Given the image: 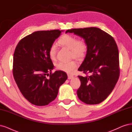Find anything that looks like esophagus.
I'll return each mask as SVG.
<instances>
[{
	"instance_id": "34e87169",
	"label": "esophagus",
	"mask_w": 132,
	"mask_h": 132,
	"mask_svg": "<svg viewBox=\"0 0 132 132\" xmlns=\"http://www.w3.org/2000/svg\"><path fill=\"white\" fill-rule=\"evenodd\" d=\"M73 78V76L71 75H68V79H71Z\"/></svg>"
}]
</instances>
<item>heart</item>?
<instances>
[{"label": "heart", "mask_w": 132, "mask_h": 132, "mask_svg": "<svg viewBox=\"0 0 132 132\" xmlns=\"http://www.w3.org/2000/svg\"><path fill=\"white\" fill-rule=\"evenodd\" d=\"M59 44L63 47L70 49V57L80 60L86 56L87 52V45L83 40L78 39L70 35H63L58 41ZM56 54V46L53 44L49 50V55L51 59H54ZM77 65L74 61L67 62H60L56 64V69L68 73H73Z\"/></svg>", "instance_id": "obj_1"}]
</instances>
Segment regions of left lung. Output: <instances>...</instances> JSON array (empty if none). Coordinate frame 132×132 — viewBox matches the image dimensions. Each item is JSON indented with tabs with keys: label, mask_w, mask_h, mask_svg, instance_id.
Segmentation results:
<instances>
[{
	"label": "left lung",
	"mask_w": 132,
	"mask_h": 132,
	"mask_svg": "<svg viewBox=\"0 0 132 132\" xmlns=\"http://www.w3.org/2000/svg\"><path fill=\"white\" fill-rule=\"evenodd\" d=\"M84 39L87 52L78 71L89 76H78L80 86L78 98L87 104L93 105L105 100L115 87L120 76L119 53L113 38L96 27L68 29Z\"/></svg>",
	"instance_id": "8db88e82"
}]
</instances>
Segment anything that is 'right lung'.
<instances>
[{
	"label": "right lung",
	"instance_id": "add662e5",
	"mask_svg": "<svg viewBox=\"0 0 132 132\" xmlns=\"http://www.w3.org/2000/svg\"><path fill=\"white\" fill-rule=\"evenodd\" d=\"M62 31L35 32L22 38L16 47L14 77L23 96L35 105H47L55 100L59 87L67 78L61 71L52 73L54 66L49 55L50 47Z\"/></svg>",
	"mask_w": 132,
	"mask_h": 132
}]
</instances>
